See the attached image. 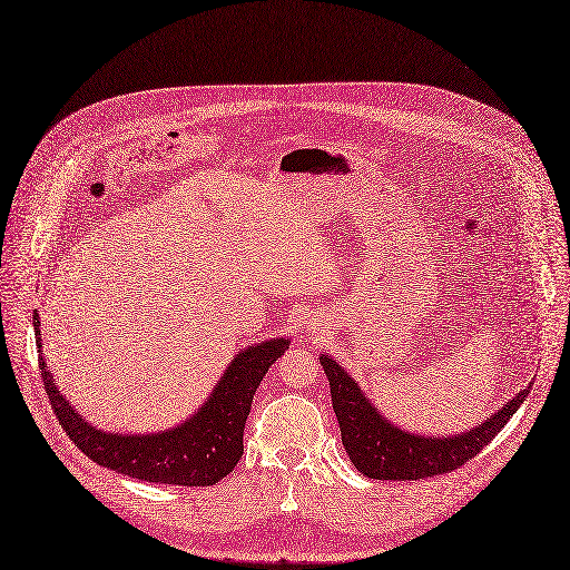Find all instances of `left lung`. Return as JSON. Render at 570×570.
I'll list each match as a JSON object with an SVG mask.
<instances>
[{
  "label": "left lung",
  "mask_w": 570,
  "mask_h": 570,
  "mask_svg": "<svg viewBox=\"0 0 570 570\" xmlns=\"http://www.w3.org/2000/svg\"><path fill=\"white\" fill-rule=\"evenodd\" d=\"M318 361L331 382V399L344 450L361 473L373 480H424L452 473L468 459L478 456L484 444L501 433L531 391L529 384L473 431L450 438H426L391 424L331 356L321 354Z\"/></svg>",
  "instance_id": "8db88e82"
}]
</instances>
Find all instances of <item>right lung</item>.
Here are the masks:
<instances>
[{"mask_svg":"<svg viewBox=\"0 0 570 570\" xmlns=\"http://www.w3.org/2000/svg\"><path fill=\"white\" fill-rule=\"evenodd\" d=\"M32 321L43 389L69 440L88 459L116 470L120 475L137 478L141 482L181 487H209L233 473L244 452V424L252 412L254 393L269 365L291 344V340L277 337L246 346L233 358L205 405L186 419L181 426L146 435H122L90 426L69 405L41 356V321L37 309Z\"/></svg>","mask_w":570,"mask_h":570,"instance_id":"obj_1","label":"right lung"}]
</instances>
